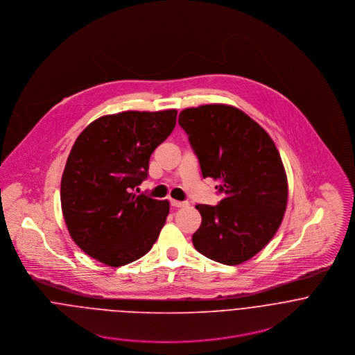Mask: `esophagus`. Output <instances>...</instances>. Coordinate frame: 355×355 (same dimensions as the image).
Listing matches in <instances>:
<instances>
[{"label":"esophagus","mask_w":355,"mask_h":355,"mask_svg":"<svg viewBox=\"0 0 355 355\" xmlns=\"http://www.w3.org/2000/svg\"><path fill=\"white\" fill-rule=\"evenodd\" d=\"M171 205H172L173 207H184L187 203L180 202V201H175V200H171Z\"/></svg>","instance_id":"1"}]
</instances>
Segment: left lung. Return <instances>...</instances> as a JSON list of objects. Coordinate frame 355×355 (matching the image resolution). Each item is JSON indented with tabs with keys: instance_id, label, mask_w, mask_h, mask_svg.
Segmentation results:
<instances>
[{
	"instance_id": "8db88e82",
	"label": "left lung",
	"mask_w": 355,
	"mask_h": 355,
	"mask_svg": "<svg viewBox=\"0 0 355 355\" xmlns=\"http://www.w3.org/2000/svg\"><path fill=\"white\" fill-rule=\"evenodd\" d=\"M179 124L189 135L203 178L224 198L197 205V252L224 265H239L261 252L279 230L288 198L286 171L268 132L238 107L211 103L187 107Z\"/></svg>"
}]
</instances>
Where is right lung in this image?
<instances>
[{"instance_id": "add662e5", "label": "right lung", "mask_w": 355, "mask_h": 355, "mask_svg": "<svg viewBox=\"0 0 355 355\" xmlns=\"http://www.w3.org/2000/svg\"><path fill=\"white\" fill-rule=\"evenodd\" d=\"M176 109L127 110L90 123L75 141L61 178V209L73 242L109 266L149 253L168 201L132 190L149 175L152 153L173 131Z\"/></svg>"}]
</instances>
